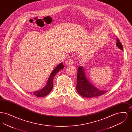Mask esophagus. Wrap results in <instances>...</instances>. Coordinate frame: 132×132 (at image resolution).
Returning <instances> with one entry per match:
<instances>
[{"instance_id":"1","label":"esophagus","mask_w":132,"mask_h":132,"mask_svg":"<svg viewBox=\"0 0 132 132\" xmlns=\"http://www.w3.org/2000/svg\"><path fill=\"white\" fill-rule=\"evenodd\" d=\"M65 64H66V65H72L74 64V62L71 59H68L66 61Z\"/></svg>"}]
</instances>
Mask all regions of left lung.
I'll return each instance as SVG.
<instances>
[{"instance_id": "left-lung-1", "label": "left lung", "mask_w": 132, "mask_h": 132, "mask_svg": "<svg viewBox=\"0 0 132 132\" xmlns=\"http://www.w3.org/2000/svg\"><path fill=\"white\" fill-rule=\"evenodd\" d=\"M116 46L123 51L122 44L118 38L116 39ZM77 91L82 96L90 98L99 96L106 93L107 90H101L94 86L89 81L85 70L82 66H79L78 69L77 78Z\"/></svg>"}]
</instances>
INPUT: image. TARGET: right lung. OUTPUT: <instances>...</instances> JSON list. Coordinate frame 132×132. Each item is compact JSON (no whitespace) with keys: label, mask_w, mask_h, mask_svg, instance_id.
<instances>
[{"label":"right lung","mask_w":132,"mask_h":132,"mask_svg":"<svg viewBox=\"0 0 132 132\" xmlns=\"http://www.w3.org/2000/svg\"><path fill=\"white\" fill-rule=\"evenodd\" d=\"M64 67V66L63 65L62 62L58 64L51 72L45 86L38 90L31 93V94L38 97H44L49 94L53 88V80L54 76L59 71L63 69Z\"/></svg>","instance_id":"obj_1"}]
</instances>
